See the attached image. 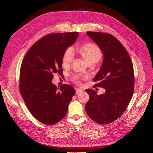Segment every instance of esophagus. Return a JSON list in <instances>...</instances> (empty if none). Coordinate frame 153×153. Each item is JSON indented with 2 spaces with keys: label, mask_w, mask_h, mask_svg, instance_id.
Instances as JSON below:
<instances>
[{
  "label": "esophagus",
  "mask_w": 153,
  "mask_h": 153,
  "mask_svg": "<svg viewBox=\"0 0 153 153\" xmlns=\"http://www.w3.org/2000/svg\"><path fill=\"white\" fill-rule=\"evenodd\" d=\"M76 93L77 94H79V93H82V92H83V90L79 89V88H77V89L76 90Z\"/></svg>",
  "instance_id": "1"
}]
</instances>
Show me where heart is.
I'll list each match as a JSON object with an SVG mask.
<instances>
[{"mask_svg":"<svg viewBox=\"0 0 153 153\" xmlns=\"http://www.w3.org/2000/svg\"><path fill=\"white\" fill-rule=\"evenodd\" d=\"M79 54L86 60L88 64L97 62L102 57V51L100 48L94 43H88L80 46L78 49ZM74 58V52L73 47H69L65 51L62 57V65L67 67L70 65ZM83 76L80 74H73L71 80L73 82L80 84Z\"/></svg>","mask_w":153,"mask_h":153,"instance_id":"b5f03b06","label":"heart"}]
</instances>
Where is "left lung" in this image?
I'll list each match as a JSON object with an SVG mask.
<instances>
[{"instance_id":"1","label":"left lung","mask_w":153,"mask_h":153,"mask_svg":"<svg viewBox=\"0 0 153 153\" xmlns=\"http://www.w3.org/2000/svg\"><path fill=\"white\" fill-rule=\"evenodd\" d=\"M101 49L103 61L94 78V87L106 92L100 95L87 89L90 99L85 105L87 114L99 124L110 123L119 118L127 108L133 95L134 73L129 55L117 38L109 33L86 32Z\"/></svg>"}]
</instances>
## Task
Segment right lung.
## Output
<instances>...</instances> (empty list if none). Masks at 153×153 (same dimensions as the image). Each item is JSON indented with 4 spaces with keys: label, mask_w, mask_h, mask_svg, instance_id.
<instances>
[{
    "label": "right lung",
    "mask_w": 153,
    "mask_h": 153,
    "mask_svg": "<svg viewBox=\"0 0 153 153\" xmlns=\"http://www.w3.org/2000/svg\"><path fill=\"white\" fill-rule=\"evenodd\" d=\"M78 35L67 32L43 36L29 49L22 62L20 94L31 114L42 123L51 125L63 119L76 93L72 86L63 84L57 88L51 81L54 74H63V54Z\"/></svg>",
    "instance_id": "add662e5"
}]
</instances>
